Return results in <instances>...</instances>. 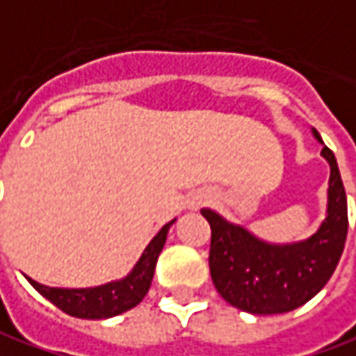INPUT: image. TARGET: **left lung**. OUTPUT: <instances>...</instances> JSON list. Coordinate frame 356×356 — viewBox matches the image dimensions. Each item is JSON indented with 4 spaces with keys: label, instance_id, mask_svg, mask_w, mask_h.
Listing matches in <instances>:
<instances>
[{
    "label": "left lung",
    "instance_id": "1",
    "mask_svg": "<svg viewBox=\"0 0 356 356\" xmlns=\"http://www.w3.org/2000/svg\"><path fill=\"white\" fill-rule=\"evenodd\" d=\"M312 131L323 143L317 129ZM321 155L331 169L327 211L309 238L270 244L211 209L201 211L211 225V277L230 305L252 315L293 312L315 298L333 276L349 228L347 195L333 152L323 145Z\"/></svg>",
    "mask_w": 356,
    "mask_h": 356
}]
</instances>
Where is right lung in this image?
Returning a JSON list of instances; mask_svg holds the SVG:
<instances>
[{
  "label": "right lung",
  "mask_w": 356,
  "mask_h": 356,
  "mask_svg": "<svg viewBox=\"0 0 356 356\" xmlns=\"http://www.w3.org/2000/svg\"><path fill=\"white\" fill-rule=\"evenodd\" d=\"M173 222L175 218L167 222L165 227H161V230L145 246V250L141 252L140 260L131 268V272L122 280H114L94 288H49L31 277L29 282L43 298L72 317H80V319L116 317L120 313L136 307L149 291L155 274V264L165 246L167 232Z\"/></svg>",
  "instance_id": "add662e5"
}]
</instances>
